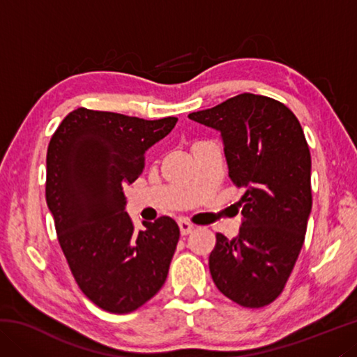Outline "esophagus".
I'll return each mask as SVG.
<instances>
[{"instance_id":"1","label":"esophagus","mask_w":357,"mask_h":357,"mask_svg":"<svg viewBox=\"0 0 357 357\" xmlns=\"http://www.w3.org/2000/svg\"><path fill=\"white\" fill-rule=\"evenodd\" d=\"M178 225H179V231H181V234H183V236H187V234L192 233L193 225L187 220H179Z\"/></svg>"}]
</instances>
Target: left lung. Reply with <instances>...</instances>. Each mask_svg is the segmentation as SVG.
I'll return each mask as SVG.
<instances>
[{
	"mask_svg": "<svg viewBox=\"0 0 357 357\" xmlns=\"http://www.w3.org/2000/svg\"><path fill=\"white\" fill-rule=\"evenodd\" d=\"M189 118L220 132L228 176L245 189L234 204L239 234L217 233L211 275L228 299L259 309L283 291L305 239L312 159L304 130L282 102L250 93Z\"/></svg>",
	"mask_w": 357,
	"mask_h": 357,
	"instance_id": "8db88e82",
	"label": "left lung"
}]
</instances>
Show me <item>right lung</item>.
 I'll use <instances>...</instances> for the list:
<instances>
[{"mask_svg":"<svg viewBox=\"0 0 357 357\" xmlns=\"http://www.w3.org/2000/svg\"><path fill=\"white\" fill-rule=\"evenodd\" d=\"M176 121L80 107L48 143L45 198L59 245L77 285L102 310L134 312L167 280L178 223L164 215L137 231L123 190L143 173L146 151Z\"/></svg>","mask_w":357,"mask_h":357,"instance_id":"obj_1","label":"right lung"}]
</instances>
